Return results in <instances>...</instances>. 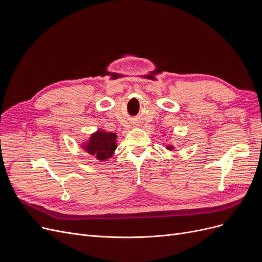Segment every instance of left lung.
<instances>
[{
    "label": "left lung",
    "mask_w": 262,
    "mask_h": 262,
    "mask_svg": "<svg viewBox=\"0 0 262 262\" xmlns=\"http://www.w3.org/2000/svg\"><path fill=\"white\" fill-rule=\"evenodd\" d=\"M166 148L169 149V150H171V149L173 148V146H172V145H167V146H166Z\"/></svg>",
    "instance_id": "left-lung-1"
}]
</instances>
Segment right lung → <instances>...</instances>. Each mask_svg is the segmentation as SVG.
<instances>
[{
	"label": "right lung",
	"instance_id": "obj_1",
	"mask_svg": "<svg viewBox=\"0 0 262 262\" xmlns=\"http://www.w3.org/2000/svg\"><path fill=\"white\" fill-rule=\"evenodd\" d=\"M116 139V133L97 130L92 134L86 143L82 144V147L86 150V153L92 155L95 160L105 162L115 153V149L117 148Z\"/></svg>",
	"mask_w": 262,
	"mask_h": 262
}]
</instances>
